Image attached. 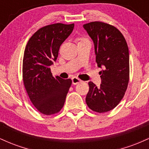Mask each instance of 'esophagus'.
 I'll list each match as a JSON object with an SVG mask.
<instances>
[{
	"mask_svg": "<svg viewBox=\"0 0 149 149\" xmlns=\"http://www.w3.org/2000/svg\"><path fill=\"white\" fill-rule=\"evenodd\" d=\"M80 82H82V80L79 79L78 78H77V77H73V78H72V83L73 85L78 84V83H80Z\"/></svg>",
	"mask_w": 149,
	"mask_h": 149,
	"instance_id": "34e87169",
	"label": "esophagus"
}]
</instances>
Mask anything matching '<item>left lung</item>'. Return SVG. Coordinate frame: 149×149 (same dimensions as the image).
I'll return each instance as SVG.
<instances>
[{"label":"left lung","mask_w":149,"mask_h":149,"mask_svg":"<svg viewBox=\"0 0 149 149\" xmlns=\"http://www.w3.org/2000/svg\"><path fill=\"white\" fill-rule=\"evenodd\" d=\"M83 28L93 40L96 62L100 68L102 84L97 87L89 82L85 101L93 111L112 110L123 98L130 78L129 49L121 32L113 26L92 22Z\"/></svg>","instance_id":"1"}]
</instances>
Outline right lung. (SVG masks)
I'll return each mask as SVG.
<instances>
[{
    "instance_id": "obj_1",
    "label": "right lung",
    "mask_w": 149,
    "mask_h": 149,
    "mask_svg": "<svg viewBox=\"0 0 149 149\" xmlns=\"http://www.w3.org/2000/svg\"><path fill=\"white\" fill-rule=\"evenodd\" d=\"M74 24H53L42 27L30 38L24 53L22 75L31 102L45 115L62 109L72 80L52 76L50 66L57 59L59 47L69 36Z\"/></svg>"
}]
</instances>
